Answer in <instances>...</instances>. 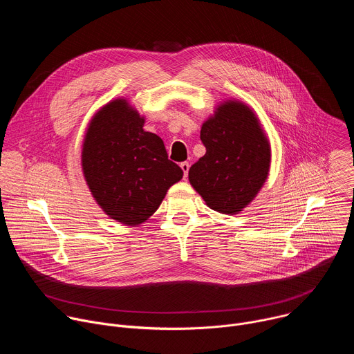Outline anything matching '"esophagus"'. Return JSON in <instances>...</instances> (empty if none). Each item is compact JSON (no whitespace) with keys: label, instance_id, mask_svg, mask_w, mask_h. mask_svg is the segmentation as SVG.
<instances>
[{"label":"esophagus","instance_id":"1","mask_svg":"<svg viewBox=\"0 0 354 354\" xmlns=\"http://www.w3.org/2000/svg\"><path fill=\"white\" fill-rule=\"evenodd\" d=\"M189 162H182L180 164V168H182V171H183V178L186 179L187 178V174H189Z\"/></svg>","mask_w":354,"mask_h":354}]
</instances>
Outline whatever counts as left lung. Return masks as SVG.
<instances>
[{
    "label": "left lung",
    "instance_id": "8db88e82",
    "mask_svg": "<svg viewBox=\"0 0 354 354\" xmlns=\"http://www.w3.org/2000/svg\"><path fill=\"white\" fill-rule=\"evenodd\" d=\"M200 140L206 154L190 167V185L210 209L242 212L270 168V144L257 115L239 100H227L201 126Z\"/></svg>",
    "mask_w": 354,
    "mask_h": 354
}]
</instances>
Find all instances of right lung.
I'll list each match as a JSON object with an SVG mask.
<instances>
[{
	"mask_svg": "<svg viewBox=\"0 0 354 354\" xmlns=\"http://www.w3.org/2000/svg\"><path fill=\"white\" fill-rule=\"evenodd\" d=\"M144 122L126 99H115L92 118L82 144V172L93 198L126 225L148 220L183 176L161 137L144 131Z\"/></svg>",
	"mask_w": 354,
	"mask_h": 354,
	"instance_id": "add662e5",
	"label": "right lung"
}]
</instances>
